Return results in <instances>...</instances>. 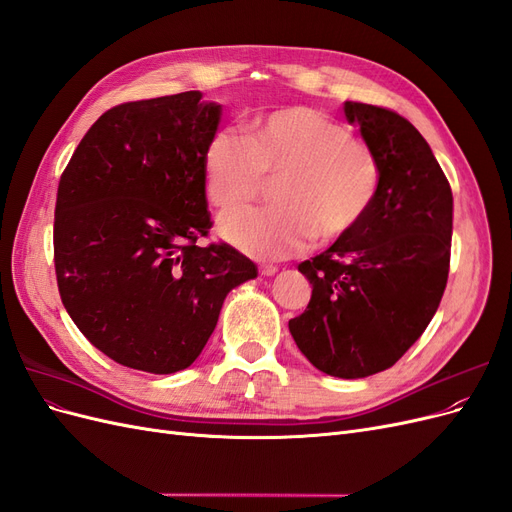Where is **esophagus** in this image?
<instances>
[{"instance_id":"1","label":"esophagus","mask_w":512,"mask_h":512,"mask_svg":"<svg viewBox=\"0 0 512 512\" xmlns=\"http://www.w3.org/2000/svg\"><path fill=\"white\" fill-rule=\"evenodd\" d=\"M260 273H262V275H267V277H271V275H275V273H277V267H275V265H260Z\"/></svg>"}]
</instances>
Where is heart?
I'll use <instances>...</instances> for the list:
<instances>
[{"mask_svg": "<svg viewBox=\"0 0 512 512\" xmlns=\"http://www.w3.org/2000/svg\"><path fill=\"white\" fill-rule=\"evenodd\" d=\"M211 203L239 209L260 194L265 175H277V205L230 213L220 232L254 258H288L314 235L333 241L359 226L374 207L382 168L376 151L352 136L344 121L309 106L256 117L250 134L215 132L205 149Z\"/></svg>", "mask_w": 512, "mask_h": 512, "instance_id": "heart-1", "label": "heart"}]
</instances>
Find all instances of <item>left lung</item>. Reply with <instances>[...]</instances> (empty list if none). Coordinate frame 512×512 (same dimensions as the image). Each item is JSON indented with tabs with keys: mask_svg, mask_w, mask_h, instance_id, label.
I'll list each match as a JSON object with an SVG mask.
<instances>
[{
	"mask_svg": "<svg viewBox=\"0 0 512 512\" xmlns=\"http://www.w3.org/2000/svg\"><path fill=\"white\" fill-rule=\"evenodd\" d=\"M382 168L367 218L299 265L312 284L288 329L305 359L335 378L395 365L438 312L448 280L453 192L431 147L389 108L344 102Z\"/></svg>",
	"mask_w": 512,
	"mask_h": 512,
	"instance_id": "8db88e82",
	"label": "left lung"
}]
</instances>
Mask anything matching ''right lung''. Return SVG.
I'll list each match as a JSON object with an SVG mask.
<instances>
[{"mask_svg":"<svg viewBox=\"0 0 512 512\" xmlns=\"http://www.w3.org/2000/svg\"><path fill=\"white\" fill-rule=\"evenodd\" d=\"M200 91L119 104L59 179L55 273L66 312L108 359L147 374L190 367L226 294L256 265L209 235L205 149L222 106Z\"/></svg>","mask_w":512,"mask_h":512,"instance_id":"obj_1","label":"right lung"}]
</instances>
